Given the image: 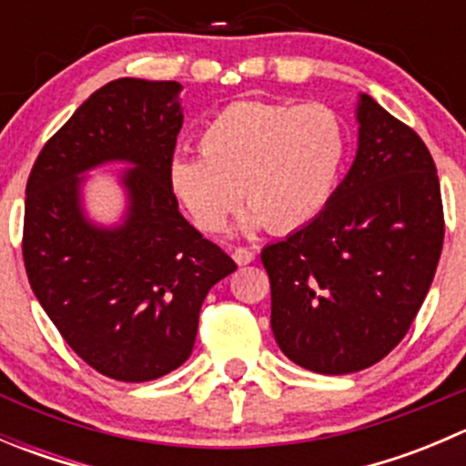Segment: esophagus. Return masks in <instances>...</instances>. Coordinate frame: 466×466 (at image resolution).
<instances>
[{
    "instance_id": "34e87169",
    "label": "esophagus",
    "mask_w": 466,
    "mask_h": 466,
    "mask_svg": "<svg viewBox=\"0 0 466 466\" xmlns=\"http://www.w3.org/2000/svg\"><path fill=\"white\" fill-rule=\"evenodd\" d=\"M232 257H234V261L238 263V266H248V263L255 261V252L248 250V248H237Z\"/></svg>"
}]
</instances>
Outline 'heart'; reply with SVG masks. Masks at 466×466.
<instances>
[{
  "label": "heart",
  "instance_id": "1",
  "mask_svg": "<svg viewBox=\"0 0 466 466\" xmlns=\"http://www.w3.org/2000/svg\"><path fill=\"white\" fill-rule=\"evenodd\" d=\"M200 155H176L168 187L196 228L218 234L241 205L250 225L293 232L331 198L347 157L345 124L324 103L237 101L207 121Z\"/></svg>",
  "mask_w": 466,
  "mask_h": 466
}]
</instances>
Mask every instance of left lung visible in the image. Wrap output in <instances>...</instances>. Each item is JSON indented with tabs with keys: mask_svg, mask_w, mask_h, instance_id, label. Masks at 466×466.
<instances>
[{
	"mask_svg": "<svg viewBox=\"0 0 466 466\" xmlns=\"http://www.w3.org/2000/svg\"><path fill=\"white\" fill-rule=\"evenodd\" d=\"M359 153L327 207L261 250L279 350L318 374L379 363L424 304L444 243L440 177L420 135L372 96Z\"/></svg>",
	"mask_w": 466,
	"mask_h": 466,
	"instance_id": "left-lung-1",
	"label": "left lung"
}]
</instances>
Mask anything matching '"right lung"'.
I'll return each mask as SVG.
<instances>
[{"label": "right lung", "instance_id": "right-lung-1", "mask_svg": "<svg viewBox=\"0 0 466 466\" xmlns=\"http://www.w3.org/2000/svg\"><path fill=\"white\" fill-rule=\"evenodd\" d=\"M176 81L116 78L92 94L45 144L26 182L29 284L60 336L98 374L144 383L191 356L198 316L216 281L237 270L187 223L168 187L182 128ZM133 161L124 226L101 230L80 211L78 175Z\"/></svg>", "mask_w": 466, "mask_h": 466}]
</instances>
